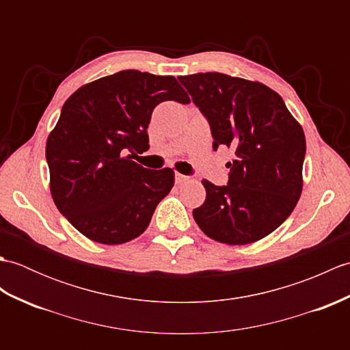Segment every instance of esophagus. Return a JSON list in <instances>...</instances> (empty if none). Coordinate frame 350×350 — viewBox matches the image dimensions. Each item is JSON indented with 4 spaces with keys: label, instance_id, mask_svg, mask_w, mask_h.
<instances>
[{
    "label": "esophagus",
    "instance_id": "1",
    "mask_svg": "<svg viewBox=\"0 0 350 350\" xmlns=\"http://www.w3.org/2000/svg\"><path fill=\"white\" fill-rule=\"evenodd\" d=\"M174 180H176L177 185H180V183H185L187 180H189V177L188 176H183L180 173H176L174 174Z\"/></svg>",
    "mask_w": 350,
    "mask_h": 350
}]
</instances>
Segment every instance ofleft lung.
<instances>
[{"instance_id": "obj_1", "label": "left lung", "mask_w": 350, "mask_h": 350, "mask_svg": "<svg viewBox=\"0 0 350 350\" xmlns=\"http://www.w3.org/2000/svg\"><path fill=\"white\" fill-rule=\"evenodd\" d=\"M213 137L232 147L228 182L203 180L204 203L192 211L203 233L247 245L272 233L293 212L302 191L306 135L278 93L218 72L179 77Z\"/></svg>"}]
</instances>
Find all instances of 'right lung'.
<instances>
[{
	"mask_svg": "<svg viewBox=\"0 0 350 350\" xmlns=\"http://www.w3.org/2000/svg\"><path fill=\"white\" fill-rule=\"evenodd\" d=\"M165 100L189 103L174 77L129 69L83 85L64 102L46 141L51 194L88 239H135L173 188L171 168L148 170L124 156L147 150L152 113Z\"/></svg>",
	"mask_w": 350,
	"mask_h": 350,
	"instance_id": "add662e5",
	"label": "right lung"
}]
</instances>
